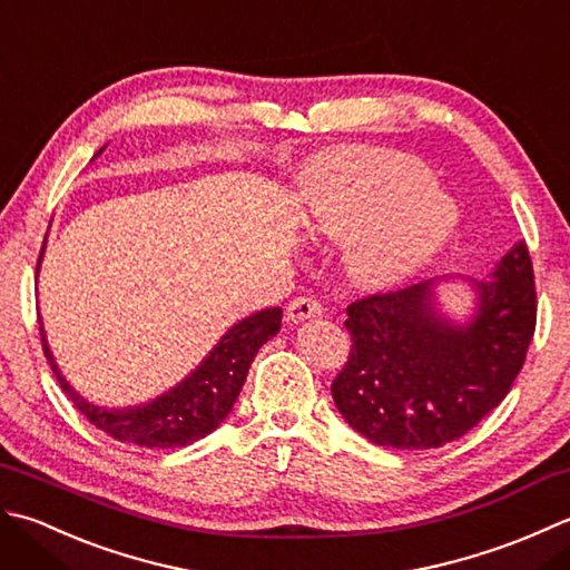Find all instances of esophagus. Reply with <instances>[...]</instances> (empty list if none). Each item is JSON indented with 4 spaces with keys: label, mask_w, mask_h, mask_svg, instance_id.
<instances>
[{
    "label": "esophagus",
    "mask_w": 570,
    "mask_h": 570,
    "mask_svg": "<svg viewBox=\"0 0 570 570\" xmlns=\"http://www.w3.org/2000/svg\"><path fill=\"white\" fill-rule=\"evenodd\" d=\"M285 315H287L289 324H299V322H305V320L320 317L322 315V305H320L317 299H312V297H297V299L289 302Z\"/></svg>",
    "instance_id": "obj_1"
}]
</instances>
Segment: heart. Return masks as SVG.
I'll return each instance as SVG.
<instances>
[{
    "label": "heart",
    "mask_w": 570,
    "mask_h": 570,
    "mask_svg": "<svg viewBox=\"0 0 570 570\" xmlns=\"http://www.w3.org/2000/svg\"><path fill=\"white\" fill-rule=\"evenodd\" d=\"M302 206L309 234L346 243V271L371 289L421 273L460 220L455 202L435 187L423 159L368 145L317 159L302 181Z\"/></svg>",
    "instance_id": "1"
}]
</instances>
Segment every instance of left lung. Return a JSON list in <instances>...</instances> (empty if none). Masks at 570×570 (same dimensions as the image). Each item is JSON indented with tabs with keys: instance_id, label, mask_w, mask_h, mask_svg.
<instances>
[{
	"instance_id": "left-lung-1",
	"label": "left lung",
	"mask_w": 570,
	"mask_h": 570,
	"mask_svg": "<svg viewBox=\"0 0 570 570\" xmlns=\"http://www.w3.org/2000/svg\"><path fill=\"white\" fill-rule=\"evenodd\" d=\"M455 286L471 297L460 313L442 299ZM346 315L354 344L332 383L344 421L383 448L452 443L504 401L524 366L537 324L527 243H514L480 281L431 277L358 299Z\"/></svg>"
}]
</instances>
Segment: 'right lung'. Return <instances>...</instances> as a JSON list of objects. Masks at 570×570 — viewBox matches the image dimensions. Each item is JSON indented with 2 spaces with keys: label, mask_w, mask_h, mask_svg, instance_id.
<instances>
[{
  "label": "right lung",
  "mask_w": 570,
  "mask_h": 570,
  "mask_svg": "<svg viewBox=\"0 0 570 570\" xmlns=\"http://www.w3.org/2000/svg\"><path fill=\"white\" fill-rule=\"evenodd\" d=\"M100 147L96 157L102 155ZM92 157V159H96ZM46 248V240H43ZM43 261V250L39 255V268ZM37 268V277H39ZM283 309L268 307L253 315L238 320L234 327L212 346L199 366L191 368L179 383H174L159 396L135 405H98L71 386V381L63 376L61 366L56 364L53 352L46 340L43 320L41 324V342L43 354L49 358L53 374L66 391V396L76 403V409L83 413L88 421L100 428L102 433L139 448H187L196 440L214 433L216 428L226 421V415L234 409L238 393L246 383L248 368L261 346L273 340L281 332Z\"/></svg>",
  "instance_id": "add662e5"
}]
</instances>
